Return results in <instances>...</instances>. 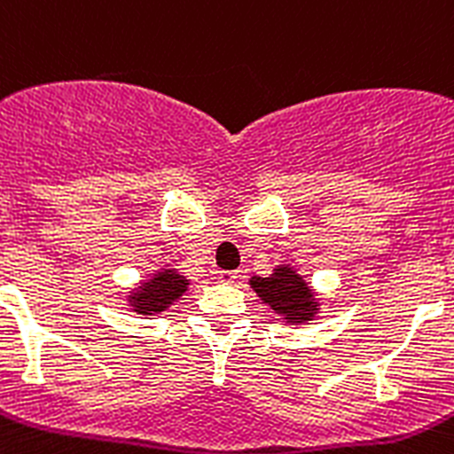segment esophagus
<instances>
[{
    "mask_svg": "<svg viewBox=\"0 0 454 454\" xmlns=\"http://www.w3.org/2000/svg\"><path fill=\"white\" fill-rule=\"evenodd\" d=\"M239 278H241L239 270H222V273H219V279H222V282H226V285H235Z\"/></svg>",
    "mask_w": 454,
    "mask_h": 454,
    "instance_id": "1",
    "label": "esophagus"
}]
</instances>
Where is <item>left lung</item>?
<instances>
[{"label":"left lung","instance_id":"8db88e82","mask_svg":"<svg viewBox=\"0 0 454 454\" xmlns=\"http://www.w3.org/2000/svg\"><path fill=\"white\" fill-rule=\"evenodd\" d=\"M251 289L286 323H307L317 313L309 285L291 266H278L269 278H251Z\"/></svg>","mask_w":454,"mask_h":454}]
</instances>
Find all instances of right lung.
Masks as SVG:
<instances>
[{
	"label": "right lung",
	"instance_id": "add662e5",
	"mask_svg": "<svg viewBox=\"0 0 454 454\" xmlns=\"http://www.w3.org/2000/svg\"><path fill=\"white\" fill-rule=\"evenodd\" d=\"M188 285V279L176 273L175 269H163L152 279L141 282V286L129 295V304L141 316L160 313L185 294Z\"/></svg>",
	"mask_w": 454,
	"mask_h": 454
}]
</instances>
